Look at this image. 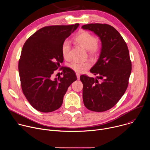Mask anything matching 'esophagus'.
<instances>
[{"label": "esophagus", "instance_id": "1", "mask_svg": "<svg viewBox=\"0 0 150 150\" xmlns=\"http://www.w3.org/2000/svg\"><path fill=\"white\" fill-rule=\"evenodd\" d=\"M76 77H77V79L79 80L80 79V74L79 73H76Z\"/></svg>", "mask_w": 150, "mask_h": 150}]
</instances>
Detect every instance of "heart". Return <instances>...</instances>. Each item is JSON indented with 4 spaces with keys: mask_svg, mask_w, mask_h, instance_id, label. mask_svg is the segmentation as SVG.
I'll use <instances>...</instances> for the list:
<instances>
[{
    "mask_svg": "<svg viewBox=\"0 0 150 150\" xmlns=\"http://www.w3.org/2000/svg\"><path fill=\"white\" fill-rule=\"evenodd\" d=\"M74 41L79 45L87 49L89 55L93 57L96 56L101 51V45L97 40V38L91 33L87 31H82L74 37ZM62 54L65 59L70 58L71 45L69 42L65 41L62 46ZM91 67V63L88 61H74L70 65L71 68L74 71L82 73Z\"/></svg>",
    "mask_w": 150,
    "mask_h": 150,
    "instance_id": "b5f03b06",
    "label": "heart"
}]
</instances>
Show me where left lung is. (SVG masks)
I'll return each mask as SVG.
<instances>
[{
	"mask_svg": "<svg viewBox=\"0 0 150 150\" xmlns=\"http://www.w3.org/2000/svg\"><path fill=\"white\" fill-rule=\"evenodd\" d=\"M82 28L94 32L101 41L99 59L90 72L94 79L82 75L83 101L87 109L101 112L112 108L125 93L132 64L126 42L120 33L106 24H89Z\"/></svg>",
	"mask_w": 150,
	"mask_h": 150,
	"instance_id": "1",
	"label": "left lung"
}]
</instances>
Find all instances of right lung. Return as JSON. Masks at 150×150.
Instances as JSON below:
<instances>
[{
	"mask_svg": "<svg viewBox=\"0 0 150 150\" xmlns=\"http://www.w3.org/2000/svg\"><path fill=\"white\" fill-rule=\"evenodd\" d=\"M78 26L42 27L24 45L18 63L21 85L28 102L38 111L48 113L60 108L68 87L77 79L67 67L60 69L63 77L52 79V76L63 61L62 44Z\"/></svg>",
	"mask_w": 150,
	"mask_h": 150,
	"instance_id": "1",
	"label": "right lung"
}]
</instances>
